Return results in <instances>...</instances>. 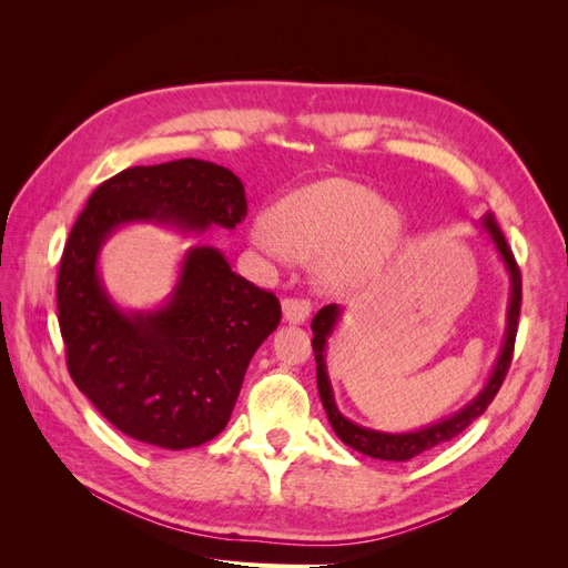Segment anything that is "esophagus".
<instances>
[{
  "label": "esophagus",
  "mask_w": 568,
  "mask_h": 568,
  "mask_svg": "<svg viewBox=\"0 0 568 568\" xmlns=\"http://www.w3.org/2000/svg\"><path fill=\"white\" fill-rule=\"evenodd\" d=\"M282 315L288 324H303L307 315H311V303L298 301V298H284Z\"/></svg>",
  "instance_id": "esophagus-1"
}]
</instances>
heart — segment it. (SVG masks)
I'll return each instance as SVG.
<instances>
[{
  "instance_id": "obj_1",
  "label": "heart",
  "mask_w": 568,
  "mask_h": 568,
  "mask_svg": "<svg viewBox=\"0 0 568 568\" xmlns=\"http://www.w3.org/2000/svg\"><path fill=\"white\" fill-rule=\"evenodd\" d=\"M403 239V215L369 186L324 178L282 196L248 244L267 261H315L324 288L346 291L379 274Z\"/></svg>"
}]
</instances>
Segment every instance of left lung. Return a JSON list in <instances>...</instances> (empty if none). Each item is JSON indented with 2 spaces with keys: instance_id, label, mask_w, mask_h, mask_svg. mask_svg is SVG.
Here are the masks:
<instances>
[{
  "instance_id": "left-lung-1",
  "label": "left lung",
  "mask_w": 568,
  "mask_h": 568,
  "mask_svg": "<svg viewBox=\"0 0 568 568\" xmlns=\"http://www.w3.org/2000/svg\"><path fill=\"white\" fill-rule=\"evenodd\" d=\"M476 227L480 232H486L490 239V244L495 253L500 255V261L509 274V303H507V324H505V338L500 353H497L495 367L488 376V382L484 384L474 398L462 405L457 412L448 417H440L432 424L419 426L415 432H400V434H390V432H379V428H369L357 424L348 417L341 415V409L334 398V388L329 382V372H326V343H329V336L336 332V326L343 317V307L332 303L324 305L322 311L313 320V351H315V363H317V390L322 405L326 409V417H329V424L334 428V434L351 445L353 450L369 455L374 459H386V462H405L417 457L426 450L436 448L440 443L453 440L457 434H462L471 422H476L480 415H484L486 407L493 403L495 393L500 390L509 363H511V351H514V338H517V324H519V311H521V274L517 267V261L505 242V234L497 227V222L493 220L490 213L480 217Z\"/></svg>"
}]
</instances>
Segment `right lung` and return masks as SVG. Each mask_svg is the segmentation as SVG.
I'll return each mask as SVG.
<instances>
[{
	"mask_svg": "<svg viewBox=\"0 0 568 568\" xmlns=\"http://www.w3.org/2000/svg\"><path fill=\"white\" fill-rule=\"evenodd\" d=\"M246 217L244 184L211 161L136 165L97 186L68 236L59 270V326L75 386L118 432L165 450L227 426L253 353L277 329L280 301L232 272L225 253L189 246L175 286L149 311L120 307L99 272L128 225L201 236Z\"/></svg>",
	"mask_w": 568,
	"mask_h": 568,
	"instance_id": "add662e5",
	"label": "right lung"
}]
</instances>
